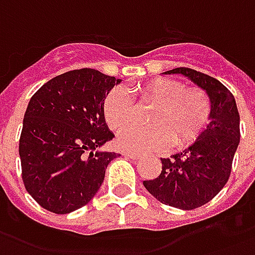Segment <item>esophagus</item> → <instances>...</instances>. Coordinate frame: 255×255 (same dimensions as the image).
I'll return each mask as SVG.
<instances>
[{"instance_id": "obj_1", "label": "esophagus", "mask_w": 255, "mask_h": 255, "mask_svg": "<svg viewBox=\"0 0 255 255\" xmlns=\"http://www.w3.org/2000/svg\"><path fill=\"white\" fill-rule=\"evenodd\" d=\"M122 155L126 156V157H130V159H137V157H138V155H137V153H133V152H124Z\"/></svg>"}]
</instances>
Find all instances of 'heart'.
<instances>
[{
    "label": "heart",
    "instance_id": "obj_1",
    "mask_svg": "<svg viewBox=\"0 0 255 255\" xmlns=\"http://www.w3.org/2000/svg\"><path fill=\"white\" fill-rule=\"evenodd\" d=\"M142 106H153L148 114L150 126H129L122 130L117 144L128 152H149L171 144L185 148L196 142L212 121L213 103L205 89L186 87L181 80L157 77L135 88ZM103 117L111 130H121L134 120L130 95L115 87L106 95Z\"/></svg>",
    "mask_w": 255,
    "mask_h": 255
}]
</instances>
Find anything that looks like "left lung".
Segmentation results:
<instances>
[{"label":"left lung","instance_id":"1","mask_svg":"<svg viewBox=\"0 0 255 255\" xmlns=\"http://www.w3.org/2000/svg\"><path fill=\"white\" fill-rule=\"evenodd\" d=\"M205 89L213 103L212 121L200 138L181 153L160 157V175L144 186L161 204L190 211L205 205L226 186L241 140L239 113L234 95L219 80L190 68H175Z\"/></svg>","mask_w":255,"mask_h":255}]
</instances>
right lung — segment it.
Here are the masks:
<instances>
[{"label": "right lung", "instance_id": "add662e5", "mask_svg": "<svg viewBox=\"0 0 255 255\" xmlns=\"http://www.w3.org/2000/svg\"><path fill=\"white\" fill-rule=\"evenodd\" d=\"M121 80L95 69L59 74L33 94L24 114L18 153L25 190L47 211L87 205L105 181L115 152H95L114 134L103 102Z\"/></svg>", "mask_w": 255, "mask_h": 255}]
</instances>
